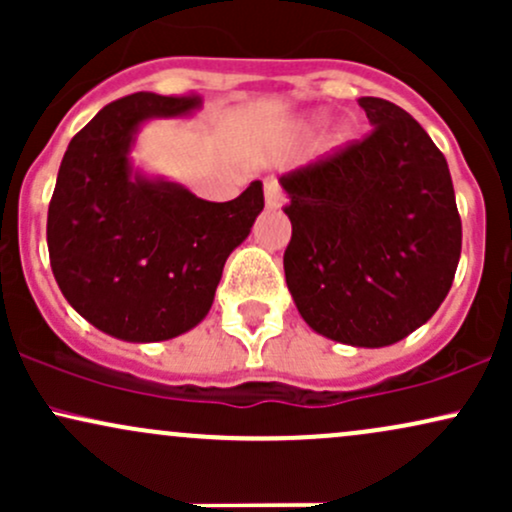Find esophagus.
<instances>
[{
    "instance_id": "34e87169",
    "label": "esophagus",
    "mask_w": 512,
    "mask_h": 512,
    "mask_svg": "<svg viewBox=\"0 0 512 512\" xmlns=\"http://www.w3.org/2000/svg\"><path fill=\"white\" fill-rule=\"evenodd\" d=\"M264 199H267V207L279 209L284 204V190L274 178L264 180Z\"/></svg>"
}]
</instances>
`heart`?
Wrapping results in <instances>:
<instances>
[{
  "label": "heart",
  "mask_w": 512,
  "mask_h": 512,
  "mask_svg": "<svg viewBox=\"0 0 512 512\" xmlns=\"http://www.w3.org/2000/svg\"><path fill=\"white\" fill-rule=\"evenodd\" d=\"M349 127H337V129H334V132L330 134V146H339V144H344L346 142V139H349Z\"/></svg>",
  "instance_id": "b5f03b06"
}]
</instances>
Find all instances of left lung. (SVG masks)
<instances>
[{"mask_svg":"<svg viewBox=\"0 0 512 512\" xmlns=\"http://www.w3.org/2000/svg\"><path fill=\"white\" fill-rule=\"evenodd\" d=\"M373 129L281 175L286 284L334 342L387 346L438 310L455 279L462 221L448 161L399 105L358 98Z\"/></svg>","mask_w":512,"mask_h":512,"instance_id":"8db88e82","label":"left lung"}]
</instances>
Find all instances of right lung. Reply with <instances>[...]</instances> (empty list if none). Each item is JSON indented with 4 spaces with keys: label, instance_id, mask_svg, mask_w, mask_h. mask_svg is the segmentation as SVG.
<instances>
[{
    "label": "right lung",
    "instance_id": "right-lung-1",
    "mask_svg": "<svg viewBox=\"0 0 512 512\" xmlns=\"http://www.w3.org/2000/svg\"><path fill=\"white\" fill-rule=\"evenodd\" d=\"M197 93H132L108 103L64 151L48 209L50 267L81 317L125 342L192 330L214 303L228 255L264 209L255 180L231 202L132 175L129 146L149 117H175Z\"/></svg>",
    "mask_w": 512,
    "mask_h": 512
}]
</instances>
